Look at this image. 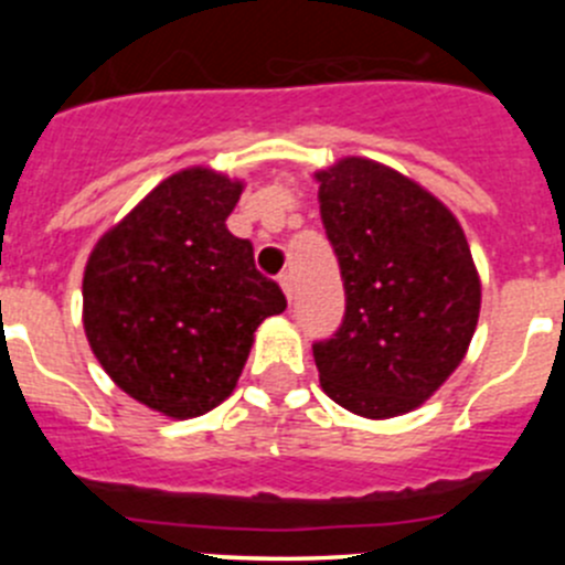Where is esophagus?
<instances>
[{"label":"esophagus","instance_id":"esophagus-1","mask_svg":"<svg viewBox=\"0 0 565 565\" xmlns=\"http://www.w3.org/2000/svg\"><path fill=\"white\" fill-rule=\"evenodd\" d=\"M278 284H281L284 295H287V300H289V303H292V295H295V284H292V276H287V273H284V276L278 278Z\"/></svg>","mask_w":565,"mask_h":565}]
</instances>
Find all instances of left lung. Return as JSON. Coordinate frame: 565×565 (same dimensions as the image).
<instances>
[{
  "instance_id": "1",
  "label": "left lung",
  "mask_w": 565,
  "mask_h": 565,
  "mask_svg": "<svg viewBox=\"0 0 565 565\" xmlns=\"http://www.w3.org/2000/svg\"><path fill=\"white\" fill-rule=\"evenodd\" d=\"M347 311L317 341L322 391L361 418L413 413L465 361L481 278L457 215L407 174L347 156L315 172Z\"/></svg>"
}]
</instances>
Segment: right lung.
Instances as JSON below:
<instances>
[{
	"label": "right lung",
	"instance_id": "add662e5",
	"mask_svg": "<svg viewBox=\"0 0 565 565\" xmlns=\"http://www.w3.org/2000/svg\"><path fill=\"white\" fill-rule=\"evenodd\" d=\"M246 182L188 167L106 230L84 267V333L130 398L185 420L218 407L241 380L254 333L287 309L226 230Z\"/></svg>",
	"mask_w": 565,
	"mask_h": 565
}]
</instances>
